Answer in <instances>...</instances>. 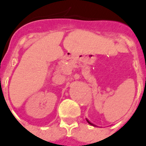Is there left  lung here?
<instances>
[{"instance_id":"left-lung-1","label":"left lung","mask_w":146,"mask_h":146,"mask_svg":"<svg viewBox=\"0 0 146 146\" xmlns=\"http://www.w3.org/2000/svg\"><path fill=\"white\" fill-rule=\"evenodd\" d=\"M87 121H88V123H90V124H91V125L95 126V125H94V124H92V123H91V122H89V121H88V119H87Z\"/></svg>"}]
</instances>
